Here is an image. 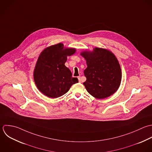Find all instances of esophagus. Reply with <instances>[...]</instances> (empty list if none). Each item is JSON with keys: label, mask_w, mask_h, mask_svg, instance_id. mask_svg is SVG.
Instances as JSON below:
<instances>
[{"label": "esophagus", "mask_w": 152, "mask_h": 152, "mask_svg": "<svg viewBox=\"0 0 152 152\" xmlns=\"http://www.w3.org/2000/svg\"><path fill=\"white\" fill-rule=\"evenodd\" d=\"M78 80H79V83H81V82H82V80H81V77H80V76H79V77H78Z\"/></svg>", "instance_id": "34e87169"}]
</instances>
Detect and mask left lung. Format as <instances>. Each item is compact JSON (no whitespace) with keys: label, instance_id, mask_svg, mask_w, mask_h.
<instances>
[{"label":"left lung","instance_id":"left-lung-1","mask_svg":"<svg viewBox=\"0 0 152 152\" xmlns=\"http://www.w3.org/2000/svg\"><path fill=\"white\" fill-rule=\"evenodd\" d=\"M80 55L86 61L84 70L86 80L83 82L87 91L97 99H104L119 88L122 78L121 69L115 56L110 50L95 47L91 51H83Z\"/></svg>","mask_w":152,"mask_h":152}]
</instances>
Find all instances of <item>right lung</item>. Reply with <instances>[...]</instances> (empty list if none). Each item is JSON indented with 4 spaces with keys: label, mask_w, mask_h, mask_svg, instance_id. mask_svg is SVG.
I'll use <instances>...</instances> for the list:
<instances>
[{
    "label": "right lung",
    "mask_w": 152,
    "mask_h": 152,
    "mask_svg": "<svg viewBox=\"0 0 152 152\" xmlns=\"http://www.w3.org/2000/svg\"><path fill=\"white\" fill-rule=\"evenodd\" d=\"M58 43L45 48L39 54L34 70V79L38 90L51 98H58L70 89L78 79L65 65L67 56L76 53Z\"/></svg>",
    "instance_id": "1"
}]
</instances>
